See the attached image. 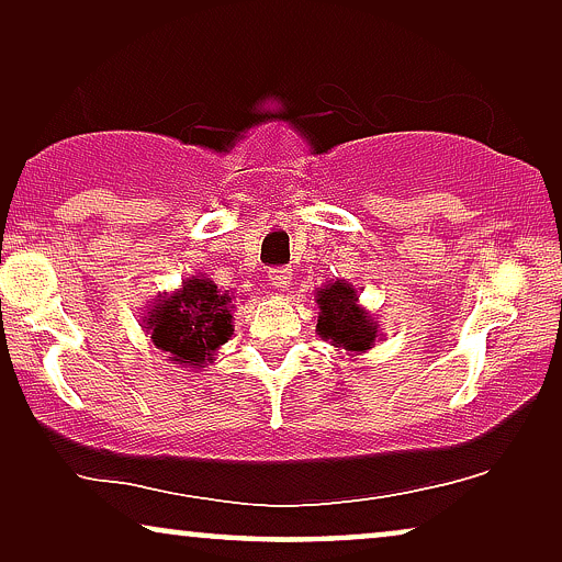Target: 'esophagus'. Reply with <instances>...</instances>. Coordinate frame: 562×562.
Instances as JSON below:
<instances>
[{
	"label": "esophagus",
	"mask_w": 562,
	"mask_h": 562,
	"mask_svg": "<svg viewBox=\"0 0 562 562\" xmlns=\"http://www.w3.org/2000/svg\"><path fill=\"white\" fill-rule=\"evenodd\" d=\"M289 281H291L289 268H271V271H268V283H271L273 289L283 291L289 286Z\"/></svg>",
	"instance_id": "esophagus-1"
}]
</instances>
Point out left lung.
<instances>
[{"label":"left lung","mask_w":562,"mask_h":562,"mask_svg":"<svg viewBox=\"0 0 562 562\" xmlns=\"http://www.w3.org/2000/svg\"><path fill=\"white\" fill-rule=\"evenodd\" d=\"M360 291L350 281H327L317 289V335L333 348L348 356H363L375 340H381V325L371 312L360 304Z\"/></svg>","instance_id":"1"}]
</instances>
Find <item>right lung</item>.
Returning a JSON list of instances; mask_svg holds the SVG:
<instances>
[{"label": "right lung", "instance_id": "1", "mask_svg": "<svg viewBox=\"0 0 562 562\" xmlns=\"http://www.w3.org/2000/svg\"><path fill=\"white\" fill-rule=\"evenodd\" d=\"M235 296L220 291L204 273L189 276L173 294H158L145 306L143 329L158 350L181 368H204L235 335Z\"/></svg>", "mask_w": 562, "mask_h": 562}]
</instances>
